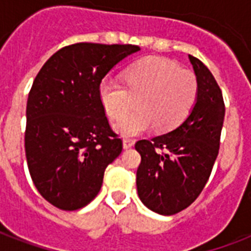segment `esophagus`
<instances>
[{"label": "esophagus", "instance_id": "34e87169", "mask_svg": "<svg viewBox=\"0 0 251 251\" xmlns=\"http://www.w3.org/2000/svg\"><path fill=\"white\" fill-rule=\"evenodd\" d=\"M134 143H135V142H134L133 139H127V138H125V139L122 141V145H124V149L125 150L131 149V147L134 146Z\"/></svg>", "mask_w": 251, "mask_h": 251}]
</instances>
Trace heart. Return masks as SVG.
I'll use <instances>...</instances> for the list:
<instances>
[{
	"instance_id": "1",
	"label": "heart",
	"mask_w": 251,
	"mask_h": 251,
	"mask_svg": "<svg viewBox=\"0 0 251 251\" xmlns=\"http://www.w3.org/2000/svg\"><path fill=\"white\" fill-rule=\"evenodd\" d=\"M124 84L102 79L99 99L106 116L113 120L125 117L137 99V114L114 124L124 137H134L150 129L159 131L178 126L189 116L198 98V82L189 70L164 57H146L124 72Z\"/></svg>"
}]
</instances>
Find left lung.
I'll use <instances>...</instances> for the list:
<instances>
[{
  "instance_id": "1",
  "label": "left lung",
  "mask_w": 251,
  "mask_h": 251,
  "mask_svg": "<svg viewBox=\"0 0 251 251\" xmlns=\"http://www.w3.org/2000/svg\"><path fill=\"white\" fill-rule=\"evenodd\" d=\"M189 60L198 82V98L190 114L169 133L135 143L142 157L138 195L147 208L160 215L177 214L198 198L220 146L226 114L222 90L202 61L190 54Z\"/></svg>"
}]
</instances>
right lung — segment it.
<instances>
[{
	"instance_id": "add662e5",
	"label": "right lung",
	"mask_w": 251,
	"mask_h": 251,
	"mask_svg": "<svg viewBox=\"0 0 251 251\" xmlns=\"http://www.w3.org/2000/svg\"><path fill=\"white\" fill-rule=\"evenodd\" d=\"M137 45L78 43L40 69L27 100L25 149L37 191L57 208L79 210L101 189L105 168L121 153L99 99L102 78Z\"/></svg>"
}]
</instances>
